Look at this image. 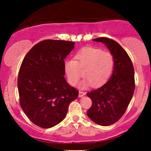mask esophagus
I'll use <instances>...</instances> for the list:
<instances>
[{
  "instance_id": "1",
  "label": "esophagus",
  "mask_w": 151,
  "mask_h": 151,
  "mask_svg": "<svg viewBox=\"0 0 151 151\" xmlns=\"http://www.w3.org/2000/svg\"><path fill=\"white\" fill-rule=\"evenodd\" d=\"M85 94V92H83V91H79V94H78V96L79 97H82Z\"/></svg>"
}]
</instances>
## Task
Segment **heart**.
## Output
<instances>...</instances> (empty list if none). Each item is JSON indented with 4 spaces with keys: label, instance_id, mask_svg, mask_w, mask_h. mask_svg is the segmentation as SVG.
<instances>
[{
    "label": "heart",
    "instance_id": "b5f03b06",
    "mask_svg": "<svg viewBox=\"0 0 151 151\" xmlns=\"http://www.w3.org/2000/svg\"><path fill=\"white\" fill-rule=\"evenodd\" d=\"M75 59L65 60L64 68L68 83L75 86L81 76L78 66L85 67L83 71L85 77L79 85L82 88H86L91 85L95 87L103 85L108 81L114 68L112 55L99 48H84L76 53Z\"/></svg>",
    "mask_w": 151,
    "mask_h": 151
}]
</instances>
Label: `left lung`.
<instances>
[{"mask_svg":"<svg viewBox=\"0 0 151 151\" xmlns=\"http://www.w3.org/2000/svg\"><path fill=\"white\" fill-rule=\"evenodd\" d=\"M103 42L114 57L111 77L101 87L86 93L92 101L87 115L101 126L118 121L126 111L134 91V71L132 61L123 48L115 40L106 37L93 40Z\"/></svg>","mask_w":151,"mask_h":151,"instance_id":"left-lung-1","label":"left lung"}]
</instances>
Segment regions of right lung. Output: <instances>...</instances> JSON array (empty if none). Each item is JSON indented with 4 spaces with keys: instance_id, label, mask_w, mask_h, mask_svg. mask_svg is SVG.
Listing matches in <instances>:
<instances>
[{
    "instance_id": "right-lung-1",
    "label": "right lung",
    "mask_w": 151,
    "mask_h": 151,
    "mask_svg": "<svg viewBox=\"0 0 151 151\" xmlns=\"http://www.w3.org/2000/svg\"><path fill=\"white\" fill-rule=\"evenodd\" d=\"M75 42L45 40L35 45L25 56L18 77L20 104L35 124L44 129L65 119L78 91L64 77V59Z\"/></svg>"
}]
</instances>
